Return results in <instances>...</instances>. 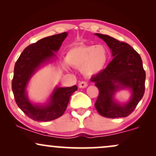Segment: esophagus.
I'll return each mask as SVG.
<instances>
[{"mask_svg": "<svg viewBox=\"0 0 156 156\" xmlns=\"http://www.w3.org/2000/svg\"><path fill=\"white\" fill-rule=\"evenodd\" d=\"M88 86V84L86 81H80L79 83H78V87L79 88H86V87Z\"/></svg>", "mask_w": 156, "mask_h": 156, "instance_id": "34e87169", "label": "esophagus"}]
</instances>
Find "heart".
Here are the masks:
<instances>
[{
    "instance_id": "b5f03b06",
    "label": "heart",
    "mask_w": 156,
    "mask_h": 156,
    "mask_svg": "<svg viewBox=\"0 0 156 156\" xmlns=\"http://www.w3.org/2000/svg\"><path fill=\"white\" fill-rule=\"evenodd\" d=\"M109 58L108 49L103 44L80 45L67 52L66 62L73 67L80 68L85 76H91L105 69Z\"/></svg>"
}]
</instances>
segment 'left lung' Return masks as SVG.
<instances>
[{
	"instance_id": "8db88e82",
	"label": "left lung",
	"mask_w": 156,
	"mask_h": 156,
	"mask_svg": "<svg viewBox=\"0 0 156 156\" xmlns=\"http://www.w3.org/2000/svg\"><path fill=\"white\" fill-rule=\"evenodd\" d=\"M94 34L107 44L114 57L105 69L90 79L99 89L94 106L105 117H126L133 112L144 95L146 75L142 61L128 44L108 35ZM124 88L129 89L132 95L128 102L120 104L114 96L116 92Z\"/></svg>"
}]
</instances>
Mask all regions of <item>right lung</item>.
Here are the masks:
<instances>
[{"label":"right lung","instance_id":"right-lung-1","mask_svg":"<svg viewBox=\"0 0 156 156\" xmlns=\"http://www.w3.org/2000/svg\"><path fill=\"white\" fill-rule=\"evenodd\" d=\"M67 34L64 32L44 37L30 44L15 63L12 88L16 103L28 117L35 121L48 122L61 117L67 108L72 94L78 89L76 85L71 87H55L48 101L44 104L32 103L26 91L28 82L36 72L56 57L55 53Z\"/></svg>","mask_w":156,"mask_h":156}]
</instances>
